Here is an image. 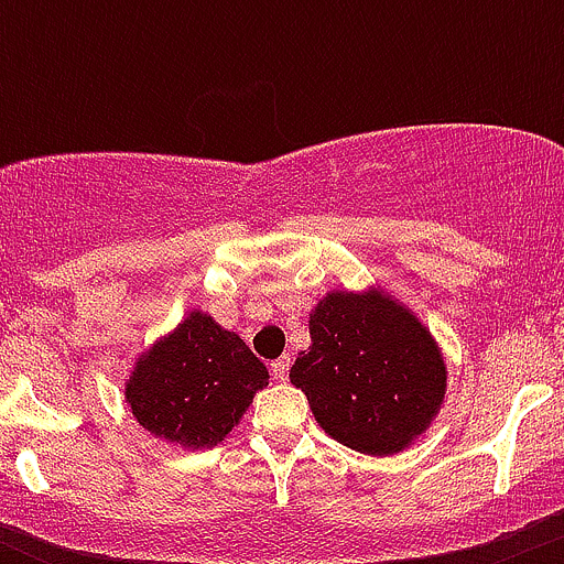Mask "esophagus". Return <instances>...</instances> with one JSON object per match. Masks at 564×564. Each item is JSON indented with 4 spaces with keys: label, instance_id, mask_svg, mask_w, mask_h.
I'll return each mask as SVG.
<instances>
[{
    "label": "esophagus",
    "instance_id": "34e87169",
    "mask_svg": "<svg viewBox=\"0 0 564 564\" xmlns=\"http://www.w3.org/2000/svg\"><path fill=\"white\" fill-rule=\"evenodd\" d=\"M289 357H278V360L270 362V371H272V379H278V382H283V379L289 377Z\"/></svg>",
    "mask_w": 564,
    "mask_h": 564
}]
</instances>
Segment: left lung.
Masks as SVG:
<instances>
[{
	"mask_svg": "<svg viewBox=\"0 0 564 564\" xmlns=\"http://www.w3.org/2000/svg\"><path fill=\"white\" fill-rule=\"evenodd\" d=\"M311 346L289 379L316 423L366 456L412 447L440 414L447 366L431 329L390 292L324 294L308 316Z\"/></svg>",
	"mask_w": 564,
	"mask_h": 564,
	"instance_id": "left-lung-1",
	"label": "left lung"
}]
</instances>
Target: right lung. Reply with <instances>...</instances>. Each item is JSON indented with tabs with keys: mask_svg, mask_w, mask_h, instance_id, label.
<instances>
[{
	"mask_svg": "<svg viewBox=\"0 0 564 564\" xmlns=\"http://www.w3.org/2000/svg\"><path fill=\"white\" fill-rule=\"evenodd\" d=\"M267 384V366L246 340L193 308L141 351L124 382V403L155 440L182 451H209L240 425Z\"/></svg>",
	"mask_w": 564,
	"mask_h": 564,
	"instance_id": "1",
	"label": "right lung"
}]
</instances>
